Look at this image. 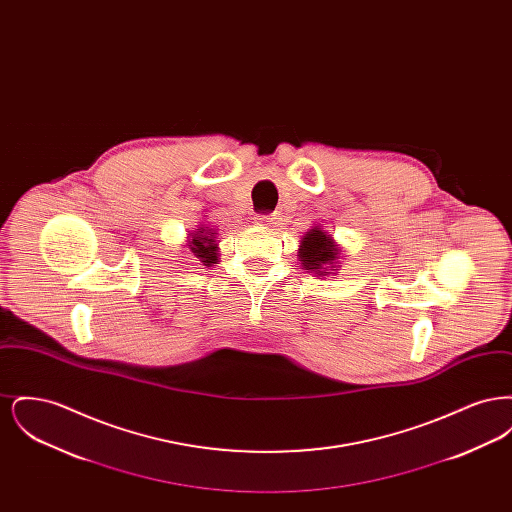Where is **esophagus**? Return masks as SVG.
<instances>
[{
	"label": "esophagus",
	"instance_id": "34e87169",
	"mask_svg": "<svg viewBox=\"0 0 512 512\" xmlns=\"http://www.w3.org/2000/svg\"><path fill=\"white\" fill-rule=\"evenodd\" d=\"M255 222L257 224H261V226H267V224H272V217L270 215H255Z\"/></svg>",
	"mask_w": 512,
	"mask_h": 512
}]
</instances>
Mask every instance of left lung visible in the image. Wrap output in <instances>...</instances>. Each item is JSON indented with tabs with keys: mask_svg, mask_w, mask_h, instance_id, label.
Segmentation results:
<instances>
[{
	"mask_svg": "<svg viewBox=\"0 0 512 512\" xmlns=\"http://www.w3.org/2000/svg\"><path fill=\"white\" fill-rule=\"evenodd\" d=\"M340 249L332 236L324 232L322 228H311L299 245V261L305 270H311L318 276H326L332 272L326 270H338L336 261L340 259ZM336 274V272H334Z\"/></svg>",
	"mask_w": 512,
	"mask_h": 512,
	"instance_id": "8db88e82",
	"label": "left lung"
}]
</instances>
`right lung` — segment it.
<instances>
[{"label":"right lung","mask_w":512,"mask_h":512,"mask_svg":"<svg viewBox=\"0 0 512 512\" xmlns=\"http://www.w3.org/2000/svg\"><path fill=\"white\" fill-rule=\"evenodd\" d=\"M190 236H192L190 251L194 253L195 257L205 267L217 265L219 263V253H217L219 247H217V242H215V232L209 230L207 226H199Z\"/></svg>","instance_id":"1"}]
</instances>
